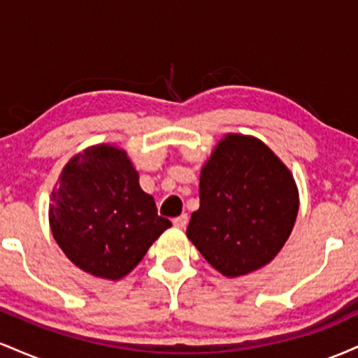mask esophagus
Segmentation results:
<instances>
[{
	"label": "esophagus",
	"instance_id": "1",
	"mask_svg": "<svg viewBox=\"0 0 358 358\" xmlns=\"http://www.w3.org/2000/svg\"><path fill=\"white\" fill-rule=\"evenodd\" d=\"M187 224H188V215H180V217H176V219L173 220V225L175 227H178V229H185L187 227Z\"/></svg>",
	"mask_w": 358,
	"mask_h": 358
}]
</instances>
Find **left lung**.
<instances>
[{
    "label": "left lung",
    "mask_w": 358,
    "mask_h": 358,
    "mask_svg": "<svg viewBox=\"0 0 358 358\" xmlns=\"http://www.w3.org/2000/svg\"><path fill=\"white\" fill-rule=\"evenodd\" d=\"M200 208L187 237L225 278L264 268L289 239L299 208L285 163L249 134L229 133L200 171Z\"/></svg>",
    "instance_id": "obj_1"
}]
</instances>
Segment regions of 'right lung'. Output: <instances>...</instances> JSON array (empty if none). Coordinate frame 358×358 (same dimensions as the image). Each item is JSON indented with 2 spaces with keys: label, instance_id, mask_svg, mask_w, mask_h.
Masks as SVG:
<instances>
[{
  "label": "right lung",
  "instance_id": "add662e5",
  "mask_svg": "<svg viewBox=\"0 0 358 358\" xmlns=\"http://www.w3.org/2000/svg\"><path fill=\"white\" fill-rule=\"evenodd\" d=\"M48 222L72 264L110 281L127 276L171 227L139 187L126 150L110 143L85 148L62 168Z\"/></svg>",
  "mask_w": 358,
  "mask_h": 358
}]
</instances>
